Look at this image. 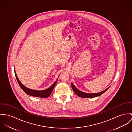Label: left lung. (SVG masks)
Wrapping results in <instances>:
<instances>
[{
  "mask_svg": "<svg viewBox=\"0 0 132 132\" xmlns=\"http://www.w3.org/2000/svg\"><path fill=\"white\" fill-rule=\"evenodd\" d=\"M71 86H72V88L74 92L79 97H83V98H91V97H95L98 96H100L103 93H104L105 91H106L109 87L107 88L106 89H105L104 90L102 91L101 92H98V93H85L83 92L78 90L74 85L72 83H71Z\"/></svg>",
  "mask_w": 132,
  "mask_h": 132,
  "instance_id": "8db88e82",
  "label": "left lung"
}]
</instances>
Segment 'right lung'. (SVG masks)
Instances as JSON below:
<instances>
[{"mask_svg":"<svg viewBox=\"0 0 132 132\" xmlns=\"http://www.w3.org/2000/svg\"><path fill=\"white\" fill-rule=\"evenodd\" d=\"M15 73V75L16 78V80L18 82V83L19 84V85L20 86V87L21 88V89L24 91V92H26L27 94L30 95V96H35V97H43V98H46L49 97L50 95H51V93L53 91L56 83H57V80L54 82V83H53L51 87L47 89L44 90H32V89H30L27 87H26V86H24L19 80V78H18V76L15 73V72L14 71Z\"/></svg>","mask_w":132,"mask_h":132,"instance_id":"obj_1","label":"right lung"}]
</instances>
